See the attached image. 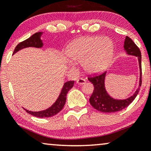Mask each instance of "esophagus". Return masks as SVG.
I'll return each mask as SVG.
<instances>
[{
  "label": "esophagus",
  "mask_w": 151,
  "mask_h": 151,
  "mask_svg": "<svg viewBox=\"0 0 151 151\" xmlns=\"http://www.w3.org/2000/svg\"><path fill=\"white\" fill-rule=\"evenodd\" d=\"M76 83H77L78 84H79V85H83L86 83V80L84 79V78H78L77 80H76Z\"/></svg>",
  "instance_id": "esophagus-1"
}]
</instances>
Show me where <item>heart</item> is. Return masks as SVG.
Segmentation results:
<instances>
[{
  "label": "heart",
  "mask_w": 151,
  "mask_h": 151,
  "mask_svg": "<svg viewBox=\"0 0 151 151\" xmlns=\"http://www.w3.org/2000/svg\"><path fill=\"white\" fill-rule=\"evenodd\" d=\"M114 44L107 37H81L72 42L66 50L70 60L83 63L85 70L95 73L104 70L113 57Z\"/></svg>",
  "instance_id": "b5f03b06"
}]
</instances>
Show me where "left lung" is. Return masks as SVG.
<instances>
[{"instance_id": "8db88e82", "label": "left lung", "mask_w": 151, "mask_h": 151, "mask_svg": "<svg viewBox=\"0 0 151 151\" xmlns=\"http://www.w3.org/2000/svg\"><path fill=\"white\" fill-rule=\"evenodd\" d=\"M124 50L126 53L129 55H132L138 57L139 63L140 77V83L138 89L136 91L132 96L126 99H115L110 97L107 93L105 88V78H106V72L102 73L99 75L94 76H88V80L93 83L94 86L93 94L89 99V102L91 106L98 111L104 113H114L119 111L127 107L132 102L136 97L137 96L140 91V87L142 84V66H141V52L138 47L132 41V40L128 36L126 37L124 45Z\"/></svg>"}]
</instances>
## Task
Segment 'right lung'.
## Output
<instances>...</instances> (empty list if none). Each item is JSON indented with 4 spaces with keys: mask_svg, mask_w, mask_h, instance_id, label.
Returning a JSON list of instances; mask_svg holds the SVG:
<instances>
[{
    "mask_svg": "<svg viewBox=\"0 0 151 151\" xmlns=\"http://www.w3.org/2000/svg\"><path fill=\"white\" fill-rule=\"evenodd\" d=\"M42 34V32L35 33L30 37H29L28 39L20 42L15 47L13 52V54H15L19 50L25 48V47H38V48L39 47H42L43 45V43L41 39H40ZM74 82H75L74 81H70L64 83L63 88L61 91V93L60 94L58 98L57 99L56 102L51 107H49L48 109L43 110V111H31L25 108L23 109L28 114L32 115V116L35 117H38V118H49V117L55 116V115L59 113L64 107L66 101V94L68 93V91L73 88L74 85Z\"/></svg>",
    "mask_w": 151,
    "mask_h": 151,
    "instance_id": "obj_1",
    "label": "right lung"
}]
</instances>
